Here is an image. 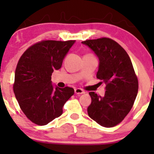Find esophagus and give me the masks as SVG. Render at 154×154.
<instances>
[{"label": "esophagus", "mask_w": 154, "mask_h": 154, "mask_svg": "<svg viewBox=\"0 0 154 154\" xmlns=\"http://www.w3.org/2000/svg\"><path fill=\"white\" fill-rule=\"evenodd\" d=\"M75 94L80 95V94H84L85 92L84 91H82V90L80 89V88H76V89H75Z\"/></svg>", "instance_id": "obj_1"}]
</instances>
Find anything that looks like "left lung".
<instances>
[{"label":"left lung","instance_id":"8db88e82","mask_svg":"<svg viewBox=\"0 0 154 154\" xmlns=\"http://www.w3.org/2000/svg\"><path fill=\"white\" fill-rule=\"evenodd\" d=\"M99 60L97 78L106 84L104 96L90 92L88 114L105 128L121 122L131 110L138 91V82L130 56L121 45L103 38L82 42Z\"/></svg>","mask_w":154,"mask_h":154}]
</instances>
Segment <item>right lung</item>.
I'll list each match as a JSON object with an SVG mask.
<instances>
[{
  "instance_id": "1",
  "label": "right lung",
  "mask_w": 154,
  "mask_h": 154,
  "mask_svg": "<svg viewBox=\"0 0 154 154\" xmlns=\"http://www.w3.org/2000/svg\"><path fill=\"white\" fill-rule=\"evenodd\" d=\"M75 40H45L29 47L21 56L15 71L14 93L19 106L33 123L45 125L62 114L64 103L74 94L51 81Z\"/></svg>"
}]
</instances>
